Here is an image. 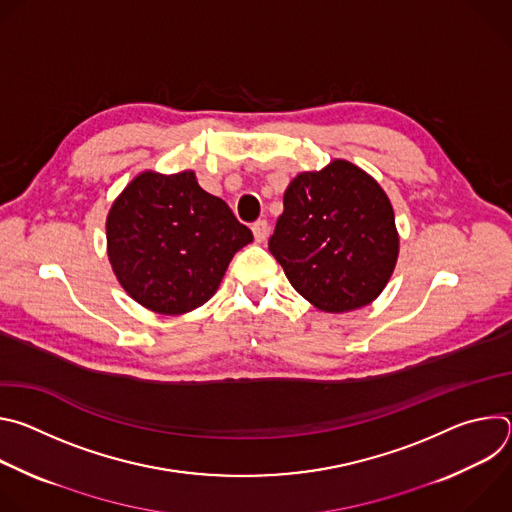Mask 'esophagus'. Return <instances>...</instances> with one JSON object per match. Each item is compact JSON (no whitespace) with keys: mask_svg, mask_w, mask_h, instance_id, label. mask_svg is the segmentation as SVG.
<instances>
[{"mask_svg":"<svg viewBox=\"0 0 512 512\" xmlns=\"http://www.w3.org/2000/svg\"><path fill=\"white\" fill-rule=\"evenodd\" d=\"M253 237L257 243H263L267 237H269V223L267 221H257L253 223Z\"/></svg>","mask_w":512,"mask_h":512,"instance_id":"34e87169","label":"esophagus"}]
</instances>
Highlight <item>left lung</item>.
Segmentation results:
<instances>
[{
	"mask_svg": "<svg viewBox=\"0 0 512 512\" xmlns=\"http://www.w3.org/2000/svg\"><path fill=\"white\" fill-rule=\"evenodd\" d=\"M269 251L318 310L344 314L369 306L399 257L391 200L373 176L346 160L302 172L283 194Z\"/></svg>",
	"mask_w": 512,
	"mask_h": 512,
	"instance_id": "8db88e82",
	"label": "left lung"
}]
</instances>
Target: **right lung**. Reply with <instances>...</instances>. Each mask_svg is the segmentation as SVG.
I'll list each match as a JSON object with an SVG mask.
<instances>
[{
    "mask_svg": "<svg viewBox=\"0 0 512 512\" xmlns=\"http://www.w3.org/2000/svg\"><path fill=\"white\" fill-rule=\"evenodd\" d=\"M253 241L229 204L196 174L135 176L107 214V255L127 294L156 314L180 316L206 304L233 255Z\"/></svg>",
    "mask_w": 512,
    "mask_h": 512,
    "instance_id": "right-lung-1",
    "label": "right lung"
}]
</instances>
